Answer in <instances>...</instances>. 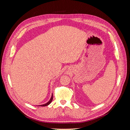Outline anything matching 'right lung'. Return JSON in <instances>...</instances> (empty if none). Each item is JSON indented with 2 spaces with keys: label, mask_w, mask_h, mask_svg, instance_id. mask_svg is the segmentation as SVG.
<instances>
[{
  "label": "right lung",
  "mask_w": 130,
  "mask_h": 130,
  "mask_svg": "<svg viewBox=\"0 0 130 130\" xmlns=\"http://www.w3.org/2000/svg\"><path fill=\"white\" fill-rule=\"evenodd\" d=\"M53 95L52 94V97H51V99H50V100L48 102V103H46L45 104L42 105H40V106H48V105H49L51 103H52V100H53Z\"/></svg>",
  "instance_id": "right-lung-1"
}]
</instances>
